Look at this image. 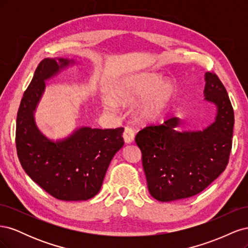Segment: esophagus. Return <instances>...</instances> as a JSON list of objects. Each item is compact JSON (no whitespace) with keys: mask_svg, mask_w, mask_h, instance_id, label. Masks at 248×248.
I'll return each mask as SVG.
<instances>
[{"mask_svg":"<svg viewBox=\"0 0 248 248\" xmlns=\"http://www.w3.org/2000/svg\"><path fill=\"white\" fill-rule=\"evenodd\" d=\"M123 139L125 140L126 144H130L134 140V132L129 127H126L124 133H123Z\"/></svg>","mask_w":248,"mask_h":248,"instance_id":"34e87169","label":"esophagus"}]
</instances>
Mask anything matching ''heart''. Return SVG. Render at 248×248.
I'll return each instance as SVG.
<instances>
[{"label": "heart", "instance_id": "1", "mask_svg": "<svg viewBox=\"0 0 248 248\" xmlns=\"http://www.w3.org/2000/svg\"><path fill=\"white\" fill-rule=\"evenodd\" d=\"M112 94L120 103L130 104L138 100L133 107L134 116L140 121H150L167 111L176 98L177 87L158 73L139 72L119 79ZM115 101L110 97L104 98V108L108 111L116 110L118 103Z\"/></svg>", "mask_w": 248, "mask_h": 248}]
</instances>
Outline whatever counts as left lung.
<instances>
[{"label":"left lung","mask_w":248,"mask_h":248,"mask_svg":"<svg viewBox=\"0 0 248 248\" xmlns=\"http://www.w3.org/2000/svg\"><path fill=\"white\" fill-rule=\"evenodd\" d=\"M205 100L216 107L214 122L202 130L178 131L181 120L171 117L140 130L136 141L151 196L170 202L196 196L226 169L232 149L234 110L216 74L205 73Z\"/></svg>","instance_id":"left-lung-1"}]
</instances>
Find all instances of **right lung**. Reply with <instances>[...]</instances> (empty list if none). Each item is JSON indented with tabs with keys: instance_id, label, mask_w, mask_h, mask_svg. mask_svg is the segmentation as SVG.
<instances>
[{
	"instance_id": "right-lung-1",
	"label": "right lung",
	"mask_w": 248,
	"mask_h": 248,
	"mask_svg": "<svg viewBox=\"0 0 248 248\" xmlns=\"http://www.w3.org/2000/svg\"><path fill=\"white\" fill-rule=\"evenodd\" d=\"M76 64L64 58L41 61L22 97L16 119V149L22 169L41 188L62 201L95 197L112 157L124 145L122 127L81 126L55 140L37 126L35 112L46 91V81Z\"/></svg>"
}]
</instances>
